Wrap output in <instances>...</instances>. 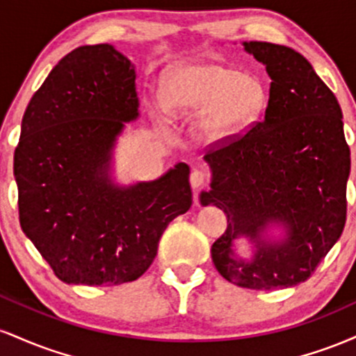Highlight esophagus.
Masks as SVG:
<instances>
[{
	"label": "esophagus",
	"mask_w": 356,
	"mask_h": 356,
	"mask_svg": "<svg viewBox=\"0 0 356 356\" xmlns=\"http://www.w3.org/2000/svg\"><path fill=\"white\" fill-rule=\"evenodd\" d=\"M204 182H206V174L202 172V170L199 169H194L191 172V186L194 187V189H199V187L204 186Z\"/></svg>",
	"instance_id": "1"
}]
</instances>
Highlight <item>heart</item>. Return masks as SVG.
I'll use <instances>...</instances> for the list:
<instances>
[{"instance_id":"heart-1","label":"heart","mask_w":356,"mask_h":356,"mask_svg":"<svg viewBox=\"0 0 356 356\" xmlns=\"http://www.w3.org/2000/svg\"><path fill=\"white\" fill-rule=\"evenodd\" d=\"M162 99L172 117H197L195 132L206 145L238 140L261 120L269 104L263 80L218 60L174 67L162 80Z\"/></svg>"}]
</instances>
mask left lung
<instances>
[{
  "instance_id": "left-lung-1",
  "label": "left lung",
  "mask_w": 356,
  "mask_h": 356,
  "mask_svg": "<svg viewBox=\"0 0 356 356\" xmlns=\"http://www.w3.org/2000/svg\"><path fill=\"white\" fill-rule=\"evenodd\" d=\"M271 76L264 118L246 136L209 147L214 202L227 229L212 244V263L232 284L277 289L303 283L340 239L346 220L350 147L337 97L303 55L266 42H244ZM269 222L286 239L268 243ZM248 235L258 251L251 264L236 260L232 241Z\"/></svg>"
}]
</instances>
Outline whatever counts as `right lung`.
<instances>
[{
    "label": "right lung",
    "mask_w": 356,
    "mask_h": 356,
    "mask_svg": "<svg viewBox=\"0 0 356 356\" xmlns=\"http://www.w3.org/2000/svg\"><path fill=\"white\" fill-rule=\"evenodd\" d=\"M137 117L136 72L107 43L65 55L28 104L15 150L19 224L63 283L136 281L189 211L187 164L130 187L110 181L115 138Z\"/></svg>",
    "instance_id": "1"
}]
</instances>
